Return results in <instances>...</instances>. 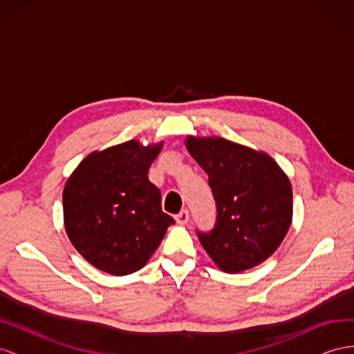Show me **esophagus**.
<instances>
[{"mask_svg":"<svg viewBox=\"0 0 354 354\" xmlns=\"http://www.w3.org/2000/svg\"><path fill=\"white\" fill-rule=\"evenodd\" d=\"M176 221L180 225H186L189 222V212H187V209H181L178 214H176Z\"/></svg>","mask_w":354,"mask_h":354,"instance_id":"1","label":"esophagus"}]
</instances>
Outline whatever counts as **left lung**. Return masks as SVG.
Wrapping results in <instances>:
<instances>
[{
	"label": "left lung",
	"mask_w": 354,
	"mask_h": 354,
	"mask_svg": "<svg viewBox=\"0 0 354 354\" xmlns=\"http://www.w3.org/2000/svg\"><path fill=\"white\" fill-rule=\"evenodd\" d=\"M186 147L208 176L216 223L196 231L201 244L225 272L250 270L279 248L292 223V186L262 151L225 138L187 137Z\"/></svg>",
	"instance_id": "1"
}]
</instances>
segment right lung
I'll list each match as a JSON object with an SVG mask.
<instances>
[{"instance_id":"add662e5","label":"right lung","mask_w":354,"mask_h":354,"mask_svg":"<svg viewBox=\"0 0 354 354\" xmlns=\"http://www.w3.org/2000/svg\"><path fill=\"white\" fill-rule=\"evenodd\" d=\"M160 149L162 142L142 147L131 140L93 151L66 180L65 231L95 268L111 275L141 270L176 223L147 177Z\"/></svg>"}]
</instances>
